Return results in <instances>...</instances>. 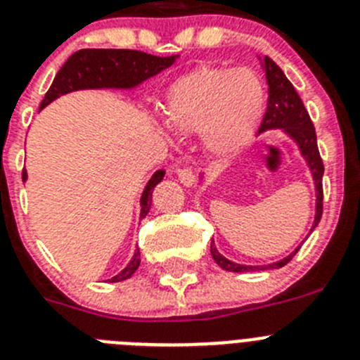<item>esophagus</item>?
<instances>
[{
	"label": "esophagus",
	"instance_id": "esophagus-1",
	"mask_svg": "<svg viewBox=\"0 0 360 360\" xmlns=\"http://www.w3.org/2000/svg\"><path fill=\"white\" fill-rule=\"evenodd\" d=\"M178 178H180V182L184 186H193L194 182V169L191 166H184V167H178L176 169Z\"/></svg>",
	"mask_w": 360,
	"mask_h": 360
}]
</instances>
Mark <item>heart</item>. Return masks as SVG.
Instances as JSON below:
<instances>
[{"label": "heart", "instance_id": "heart-1", "mask_svg": "<svg viewBox=\"0 0 360 360\" xmlns=\"http://www.w3.org/2000/svg\"><path fill=\"white\" fill-rule=\"evenodd\" d=\"M266 110V91L252 69L203 65L178 78L166 101L167 123L202 131L203 146L230 157L255 137Z\"/></svg>", "mask_w": 360, "mask_h": 360}]
</instances>
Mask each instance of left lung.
<instances>
[{
	"label": "left lung",
	"mask_w": 360,
	"mask_h": 360,
	"mask_svg": "<svg viewBox=\"0 0 360 360\" xmlns=\"http://www.w3.org/2000/svg\"><path fill=\"white\" fill-rule=\"evenodd\" d=\"M264 71H266V80H268V107L264 112L262 123H260V130H271V128H283L291 135L292 139L298 143L300 150H302L303 157L307 158L309 167L312 171V176H314L316 182V191H318V202H316V219L312 230L318 226L319 219H321L323 214V166L321 155L318 150V141H316V130L314 124L311 121V115H309L307 108L303 107V101L300 100L298 92L295 91L291 82L288 80V77L283 75L282 69L275 64L269 57H264ZM295 250L291 255H288L285 259L278 260V262H273L269 266H243V264H236L232 260L225 259L217 252V248L214 246V240L210 243V253H212L214 260L219 264L221 268L226 269V271L233 273H245V271H257V269H276L282 268L292 257L296 255Z\"/></svg>",
	"instance_id": "8db88e82"
}]
</instances>
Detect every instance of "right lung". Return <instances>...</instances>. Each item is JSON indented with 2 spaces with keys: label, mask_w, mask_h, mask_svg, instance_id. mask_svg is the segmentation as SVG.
Returning <instances> with one entry per match:
<instances>
[{
  "label": "right lung",
  "mask_w": 360,
  "mask_h": 360,
  "mask_svg": "<svg viewBox=\"0 0 360 360\" xmlns=\"http://www.w3.org/2000/svg\"><path fill=\"white\" fill-rule=\"evenodd\" d=\"M176 60V55L171 57H157L150 53L137 51V49H78L68 58L51 87L46 92L41 108L51 103L55 98L65 92L78 91V89H100V87H134L146 78L153 77L162 69L169 68ZM164 178V171H157L148 182L141 198V217L150 212L151 191ZM22 180H26V171H22ZM141 253L135 250L134 259L120 275L112 276L110 282H121L130 278L139 268Z\"/></svg>",
  "instance_id": "right-lung-1"
}]
</instances>
